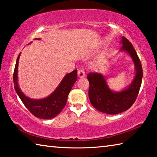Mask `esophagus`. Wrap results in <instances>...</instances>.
<instances>
[{
  "instance_id": "esophagus-1",
  "label": "esophagus",
  "mask_w": 157,
  "mask_h": 157,
  "mask_svg": "<svg viewBox=\"0 0 157 157\" xmlns=\"http://www.w3.org/2000/svg\"><path fill=\"white\" fill-rule=\"evenodd\" d=\"M78 75L79 78H84L85 77V73H84V69L82 68H79L78 71Z\"/></svg>"
}]
</instances>
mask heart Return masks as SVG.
Wrapping results in <instances>:
<instances>
[{"mask_svg": "<svg viewBox=\"0 0 157 157\" xmlns=\"http://www.w3.org/2000/svg\"><path fill=\"white\" fill-rule=\"evenodd\" d=\"M103 57H104V56H102V57H101L100 58H99V59H98V61L97 62V65L100 64V63L102 62V60H103Z\"/></svg>", "mask_w": 157, "mask_h": 157, "instance_id": "obj_1", "label": "heart"}]
</instances>
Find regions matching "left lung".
Listing matches in <instances>:
<instances>
[{"label":"left lung","mask_w":157,"mask_h":157,"mask_svg":"<svg viewBox=\"0 0 157 157\" xmlns=\"http://www.w3.org/2000/svg\"><path fill=\"white\" fill-rule=\"evenodd\" d=\"M121 44L120 51L125 52L131 57L136 71L134 79L126 89L113 91L102 74L91 73L87 75L90 102L97 110L107 114H118L129 109L136 100L141 86L143 69L136 50L125 37L122 36Z\"/></svg>","instance_id":"left-lung-1"}]
</instances>
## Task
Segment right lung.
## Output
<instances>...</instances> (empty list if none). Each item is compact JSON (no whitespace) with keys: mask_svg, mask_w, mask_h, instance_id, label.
I'll list each match as a JSON object with an SVG mask.
<instances>
[{"mask_svg":"<svg viewBox=\"0 0 157 157\" xmlns=\"http://www.w3.org/2000/svg\"><path fill=\"white\" fill-rule=\"evenodd\" d=\"M35 39L40 40V39ZM21 53L17 57L14 68V89L20 99L26 108L37 118L51 119L57 116L66 104V101L73 84L78 79L77 70H74L64 76L54 91L44 99H32L26 96L21 91L18 84V66Z\"/></svg>","mask_w":157,"mask_h":157,"instance_id":"1","label":"right lung"}]
</instances>
